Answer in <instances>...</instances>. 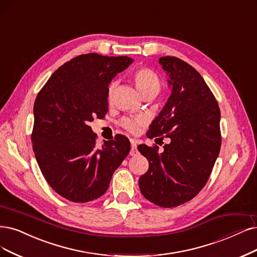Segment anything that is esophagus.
<instances>
[{
    "mask_svg": "<svg viewBox=\"0 0 257 257\" xmlns=\"http://www.w3.org/2000/svg\"><path fill=\"white\" fill-rule=\"evenodd\" d=\"M138 154V147L135 141H131V149H130V156H136Z\"/></svg>",
    "mask_w": 257,
    "mask_h": 257,
    "instance_id": "34e87169",
    "label": "esophagus"
}]
</instances>
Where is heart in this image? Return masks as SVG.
I'll return each instance as SVG.
<instances>
[{
	"label": "heart",
	"mask_w": 257,
	"mask_h": 257,
	"mask_svg": "<svg viewBox=\"0 0 257 257\" xmlns=\"http://www.w3.org/2000/svg\"><path fill=\"white\" fill-rule=\"evenodd\" d=\"M134 79L136 82V85L140 93L145 96L147 94L154 93V92H159L160 90V80L158 75L149 69L143 68L138 70L135 75H134ZM114 89H115V82L112 81L108 85V90H107V99L110 102L113 96V92ZM144 118L143 117H125L122 118L120 121V125L125 128L126 130L130 132H138L139 128L144 125Z\"/></svg>",
	"instance_id": "obj_1"
}]
</instances>
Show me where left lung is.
I'll return each mask as SVG.
<instances>
[{"label":"left lung","mask_w":257,"mask_h":257,"mask_svg":"<svg viewBox=\"0 0 257 257\" xmlns=\"http://www.w3.org/2000/svg\"><path fill=\"white\" fill-rule=\"evenodd\" d=\"M172 94L153 120L147 138L163 140L159 147L139 145L149 162L140 177L141 193L161 207H175L192 199L206 184L221 146L220 110L202 76L177 57L159 59ZM157 140V139H156Z\"/></svg>","instance_id":"left-lung-1"}]
</instances>
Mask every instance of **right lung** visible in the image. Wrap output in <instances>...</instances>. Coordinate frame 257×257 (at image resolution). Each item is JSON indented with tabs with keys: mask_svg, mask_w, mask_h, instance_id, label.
Wrapping results in <instances>:
<instances>
[{
	"mask_svg": "<svg viewBox=\"0 0 257 257\" xmlns=\"http://www.w3.org/2000/svg\"><path fill=\"white\" fill-rule=\"evenodd\" d=\"M132 61L95 53L75 57L53 73L35 100L36 160L46 182L70 201L102 196L129 154L130 142L121 135L97 147L89 123L108 112V85Z\"/></svg>",
	"mask_w": 257,
	"mask_h": 257,
	"instance_id": "obj_1",
	"label": "right lung"
}]
</instances>
